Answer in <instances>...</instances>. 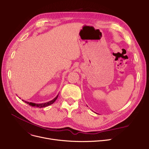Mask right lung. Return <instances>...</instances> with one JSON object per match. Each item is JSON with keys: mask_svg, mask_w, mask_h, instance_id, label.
Segmentation results:
<instances>
[{"mask_svg": "<svg viewBox=\"0 0 149 149\" xmlns=\"http://www.w3.org/2000/svg\"><path fill=\"white\" fill-rule=\"evenodd\" d=\"M58 96V94L56 96V97H54L53 99V100H52L50 101H48V102H45V103H42V104H35V103H33V102H27V101H24V100H22V101H24V102L28 104L29 105H31L32 107H38V108H43V107H47L49 105L53 104L57 99Z\"/></svg>", "mask_w": 149, "mask_h": 149, "instance_id": "right-lung-1", "label": "right lung"}]
</instances>
